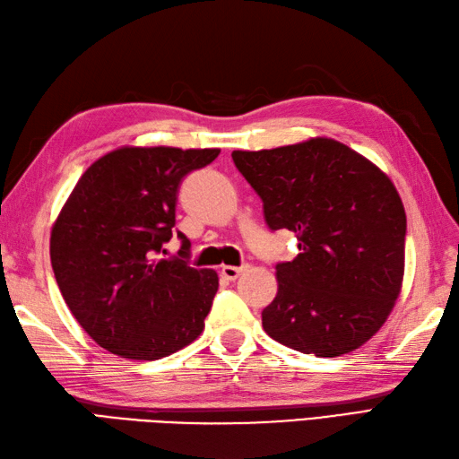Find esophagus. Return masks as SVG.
I'll return each mask as SVG.
<instances>
[{
  "mask_svg": "<svg viewBox=\"0 0 459 459\" xmlns=\"http://www.w3.org/2000/svg\"><path fill=\"white\" fill-rule=\"evenodd\" d=\"M249 268V264H241V266H231V264H223L221 266V276L228 278V281H238L239 274L245 273Z\"/></svg>",
  "mask_w": 459,
  "mask_h": 459,
  "instance_id": "1",
  "label": "esophagus"
}]
</instances>
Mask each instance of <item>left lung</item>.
Returning a JSON list of instances; mask_svg holds the SVG:
<instances>
[{
  "label": "left lung",
  "mask_w": 459,
  "mask_h": 459,
  "mask_svg": "<svg viewBox=\"0 0 459 459\" xmlns=\"http://www.w3.org/2000/svg\"><path fill=\"white\" fill-rule=\"evenodd\" d=\"M261 196L271 230L298 238V256L276 264L278 292L263 327L319 359L352 352L382 329L405 274L407 218L395 185L333 138L231 153Z\"/></svg>",
  "instance_id": "1"
}]
</instances>
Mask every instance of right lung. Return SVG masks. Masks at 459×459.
Masks as SVG:
<instances>
[{"mask_svg":"<svg viewBox=\"0 0 459 459\" xmlns=\"http://www.w3.org/2000/svg\"><path fill=\"white\" fill-rule=\"evenodd\" d=\"M218 148L122 145L87 167L50 231L56 282L77 323L120 359L160 360L200 337L218 292L212 268L158 259L183 177ZM181 255L191 243L181 231Z\"/></svg>","mask_w":459,"mask_h":459,"instance_id":"1","label":"right lung"}]
</instances>
